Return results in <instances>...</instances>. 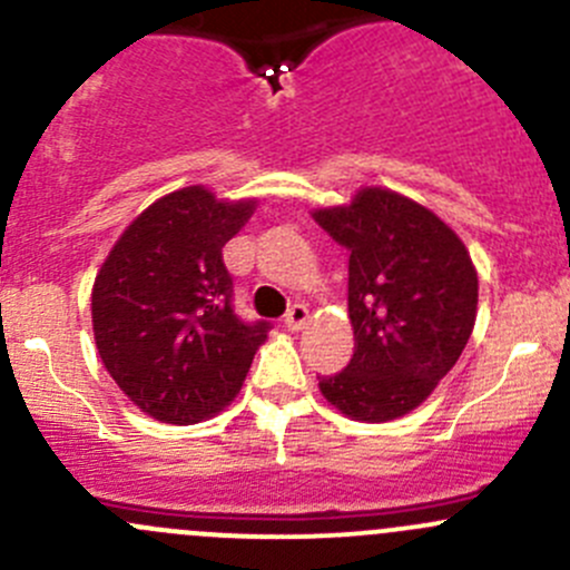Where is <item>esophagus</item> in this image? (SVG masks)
<instances>
[{
	"instance_id": "obj_1",
	"label": "esophagus",
	"mask_w": 570,
	"mask_h": 570,
	"mask_svg": "<svg viewBox=\"0 0 570 570\" xmlns=\"http://www.w3.org/2000/svg\"><path fill=\"white\" fill-rule=\"evenodd\" d=\"M306 322H308V308L303 306V303H295L284 317V325L289 327V331H301V327H306Z\"/></svg>"
}]
</instances>
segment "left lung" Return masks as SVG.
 <instances>
[{
	"instance_id": "1",
	"label": "left lung",
	"mask_w": 570,
	"mask_h": 570,
	"mask_svg": "<svg viewBox=\"0 0 570 570\" xmlns=\"http://www.w3.org/2000/svg\"><path fill=\"white\" fill-rule=\"evenodd\" d=\"M350 253V364L320 377L331 405L389 422L428 400L458 364L476 320V269L444 220L392 189L366 187L350 206L314 212Z\"/></svg>"
}]
</instances>
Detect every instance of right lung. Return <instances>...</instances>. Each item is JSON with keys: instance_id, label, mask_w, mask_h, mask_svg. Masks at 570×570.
Here are the masks:
<instances>
[{"instance_id": "right-lung-1", "label": "right lung", "mask_w": 570, "mask_h": 570, "mask_svg": "<svg viewBox=\"0 0 570 570\" xmlns=\"http://www.w3.org/2000/svg\"><path fill=\"white\" fill-rule=\"evenodd\" d=\"M256 200L226 204L184 187L148 206L115 243L94 284L101 364L137 407L195 424L237 396L269 322L234 312L223 248Z\"/></svg>"}]
</instances>
